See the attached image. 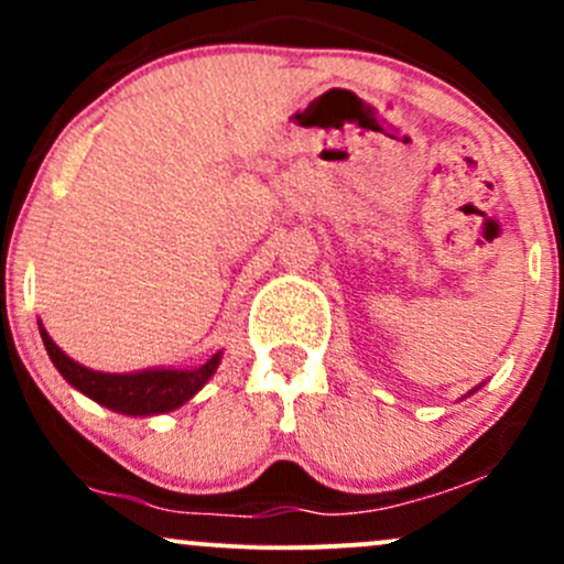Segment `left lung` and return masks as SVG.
<instances>
[{
  "instance_id": "left-lung-1",
  "label": "left lung",
  "mask_w": 564,
  "mask_h": 564,
  "mask_svg": "<svg viewBox=\"0 0 564 564\" xmlns=\"http://www.w3.org/2000/svg\"><path fill=\"white\" fill-rule=\"evenodd\" d=\"M469 394H471V392H469Z\"/></svg>"
}]
</instances>
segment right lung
Returning a JSON list of instances; mask_svg holds the SVG:
<instances>
[{
    "label": "right lung",
    "mask_w": 564,
    "mask_h": 564,
    "mask_svg": "<svg viewBox=\"0 0 564 564\" xmlns=\"http://www.w3.org/2000/svg\"><path fill=\"white\" fill-rule=\"evenodd\" d=\"M39 334H42L50 360L74 390L124 416H156V413L185 405L212 379L223 360V349H219L198 368H145L134 373H102L70 360L42 323H39Z\"/></svg>",
    "instance_id": "add662e5"
}]
</instances>
